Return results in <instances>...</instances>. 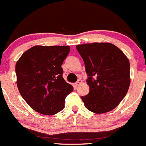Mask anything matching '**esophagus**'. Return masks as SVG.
I'll list each match as a JSON object with an SVG mask.
<instances>
[{
  "mask_svg": "<svg viewBox=\"0 0 146 146\" xmlns=\"http://www.w3.org/2000/svg\"><path fill=\"white\" fill-rule=\"evenodd\" d=\"M82 83V79H79V80H78L77 82H76V83H75L74 85H75V86H79V85H80Z\"/></svg>",
  "mask_w": 146,
  "mask_h": 146,
  "instance_id": "obj_1",
  "label": "esophagus"
}]
</instances>
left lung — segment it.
I'll list each match as a JSON object with an SVG mask.
<instances>
[{"label": "left lung", "instance_id": "1", "mask_svg": "<svg viewBox=\"0 0 146 146\" xmlns=\"http://www.w3.org/2000/svg\"><path fill=\"white\" fill-rule=\"evenodd\" d=\"M89 77V93L81 96L88 110L104 113L114 109L128 92L130 63L118 47L109 42L76 45Z\"/></svg>", "mask_w": 146, "mask_h": 146}]
</instances>
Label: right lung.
<instances>
[{"label":"right lung","mask_w":146,"mask_h":146,"mask_svg":"<svg viewBox=\"0 0 146 146\" xmlns=\"http://www.w3.org/2000/svg\"><path fill=\"white\" fill-rule=\"evenodd\" d=\"M70 51V46L35 45L17 61L18 90L35 111L51 116L64 109L66 96L74 89L63 78L61 67Z\"/></svg>","instance_id":"right-lung-1"}]
</instances>
